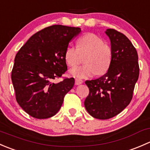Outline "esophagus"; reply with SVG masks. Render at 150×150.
<instances>
[{
	"instance_id": "obj_1",
	"label": "esophagus",
	"mask_w": 150,
	"mask_h": 150,
	"mask_svg": "<svg viewBox=\"0 0 150 150\" xmlns=\"http://www.w3.org/2000/svg\"><path fill=\"white\" fill-rule=\"evenodd\" d=\"M83 80L80 79V78H75V85H80L83 83Z\"/></svg>"
}]
</instances>
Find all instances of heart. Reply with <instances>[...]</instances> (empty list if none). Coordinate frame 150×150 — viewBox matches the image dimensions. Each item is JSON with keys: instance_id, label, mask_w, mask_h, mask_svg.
<instances>
[{"instance_id": "1", "label": "heart", "mask_w": 150, "mask_h": 150, "mask_svg": "<svg viewBox=\"0 0 150 150\" xmlns=\"http://www.w3.org/2000/svg\"><path fill=\"white\" fill-rule=\"evenodd\" d=\"M64 57L67 64L71 67L81 64L85 57L84 65L70 70L73 76L85 78L107 72L111 64L112 53L110 46L104 43L102 38L88 33L77 40V47L68 46Z\"/></svg>"}]
</instances>
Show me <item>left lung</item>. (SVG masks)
Masks as SVG:
<instances>
[{
    "label": "left lung",
    "instance_id": "8db88e82",
    "mask_svg": "<svg viewBox=\"0 0 150 150\" xmlns=\"http://www.w3.org/2000/svg\"><path fill=\"white\" fill-rule=\"evenodd\" d=\"M105 33L111 42V64L103 76L85 82L89 88L85 107L101 120L115 117L130 104L139 75L138 54L129 39L115 29Z\"/></svg>",
    "mask_w": 150,
    "mask_h": 150
}]
</instances>
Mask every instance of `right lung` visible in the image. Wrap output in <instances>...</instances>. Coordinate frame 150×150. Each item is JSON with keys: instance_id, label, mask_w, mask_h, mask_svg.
Wrapping results in <instances>:
<instances>
[{"instance_id": "add662e5", "label": "right lung", "mask_w": 150, "mask_h": 150, "mask_svg": "<svg viewBox=\"0 0 150 150\" xmlns=\"http://www.w3.org/2000/svg\"><path fill=\"white\" fill-rule=\"evenodd\" d=\"M81 32L80 28L52 25L35 33L19 50L11 71L16 100L32 117L46 119L55 115L75 79L65 78L54 83L67 70L65 51Z\"/></svg>"}]
</instances>
